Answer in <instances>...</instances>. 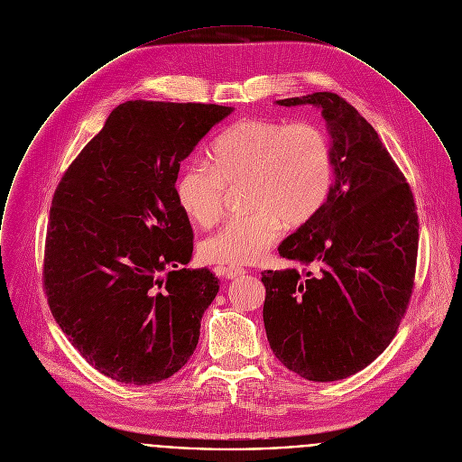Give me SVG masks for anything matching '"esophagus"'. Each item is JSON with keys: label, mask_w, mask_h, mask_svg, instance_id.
<instances>
[{"label": "esophagus", "mask_w": 462, "mask_h": 462, "mask_svg": "<svg viewBox=\"0 0 462 462\" xmlns=\"http://www.w3.org/2000/svg\"><path fill=\"white\" fill-rule=\"evenodd\" d=\"M215 273H217V276H222L226 280H235V278H240L245 274V271L242 267H222V265L215 267Z\"/></svg>", "instance_id": "1"}]
</instances>
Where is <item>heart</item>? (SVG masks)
<instances>
[{
    "mask_svg": "<svg viewBox=\"0 0 462 462\" xmlns=\"http://www.w3.org/2000/svg\"><path fill=\"white\" fill-rule=\"evenodd\" d=\"M331 149L317 127L240 120L209 149V166L188 164L175 182L182 213L200 227L222 213L224 186L247 182L245 217L231 218L200 244L209 263L260 260L285 227H300L322 208L331 188Z\"/></svg>",
    "mask_w": 462,
    "mask_h": 462,
    "instance_id": "obj_1",
    "label": "heart"
}]
</instances>
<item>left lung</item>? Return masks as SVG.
Segmentation results:
<instances>
[{
    "label": "left lung",
    "instance_id": "obj_1",
    "mask_svg": "<svg viewBox=\"0 0 462 462\" xmlns=\"http://www.w3.org/2000/svg\"><path fill=\"white\" fill-rule=\"evenodd\" d=\"M320 109L333 182L322 208L278 247L308 267L265 271L263 322L283 365L335 382L369 365L407 310L418 256V213L403 173L376 131L335 93L278 100Z\"/></svg>",
    "mask_w": 462,
    "mask_h": 462
}]
</instances>
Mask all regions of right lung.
Instances as JSON below:
<instances>
[{"label":"right lung","mask_w":462,"mask_h":462,"mask_svg":"<svg viewBox=\"0 0 462 462\" xmlns=\"http://www.w3.org/2000/svg\"><path fill=\"white\" fill-rule=\"evenodd\" d=\"M235 109L215 104H120L59 182L46 233L48 305L102 374L149 385L193 355L218 292L189 271L193 233L177 204L180 161Z\"/></svg>","instance_id":"1"}]
</instances>
